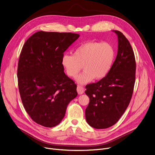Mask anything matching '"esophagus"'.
<instances>
[{
  "instance_id": "1",
  "label": "esophagus",
  "mask_w": 155,
  "mask_h": 155,
  "mask_svg": "<svg viewBox=\"0 0 155 155\" xmlns=\"http://www.w3.org/2000/svg\"><path fill=\"white\" fill-rule=\"evenodd\" d=\"M77 92L79 94H82L84 93V87L81 86H77Z\"/></svg>"
}]
</instances>
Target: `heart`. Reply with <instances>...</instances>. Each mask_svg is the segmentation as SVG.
I'll return each instance as SVG.
<instances>
[{
	"label": "heart",
	"mask_w": 155,
	"mask_h": 155,
	"mask_svg": "<svg viewBox=\"0 0 155 155\" xmlns=\"http://www.w3.org/2000/svg\"><path fill=\"white\" fill-rule=\"evenodd\" d=\"M115 50L108 42L88 41L78 47L73 55L64 54L61 64L66 74L75 78L81 69L84 70L77 78L84 84L95 80L105 78L111 71L115 59Z\"/></svg>",
	"instance_id": "b5f03b06"
}]
</instances>
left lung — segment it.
I'll return each instance as SVG.
<instances>
[{
    "mask_svg": "<svg viewBox=\"0 0 155 155\" xmlns=\"http://www.w3.org/2000/svg\"><path fill=\"white\" fill-rule=\"evenodd\" d=\"M118 53L111 71L96 83L86 86L90 102L85 110L87 124L96 129L114 125L130 101L136 80V59L128 40L118 31Z\"/></svg>",
    "mask_w": 155,
    "mask_h": 155,
    "instance_id": "1",
    "label": "left lung"
}]
</instances>
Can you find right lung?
I'll return each instance as SVG.
<instances>
[{
    "instance_id": "1",
    "label": "right lung",
    "mask_w": 155,
    "mask_h": 155,
    "mask_svg": "<svg viewBox=\"0 0 155 155\" xmlns=\"http://www.w3.org/2000/svg\"><path fill=\"white\" fill-rule=\"evenodd\" d=\"M79 37L39 31L22 48L17 72L19 91L27 113L38 124L52 127L59 124L78 94L77 84L64 72L61 59Z\"/></svg>"
}]
</instances>
